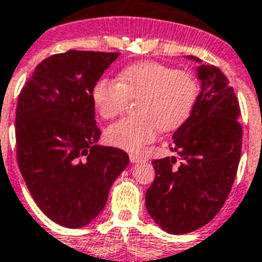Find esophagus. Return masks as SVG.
Returning <instances> with one entry per match:
<instances>
[{
  "label": "esophagus",
  "mask_w": 262,
  "mask_h": 262,
  "mask_svg": "<svg viewBox=\"0 0 262 262\" xmlns=\"http://www.w3.org/2000/svg\"><path fill=\"white\" fill-rule=\"evenodd\" d=\"M129 158H130V162H133V164H136V162H140V161H144L145 160L142 156L135 155V153H130V155H129Z\"/></svg>",
  "instance_id": "1"
}]
</instances>
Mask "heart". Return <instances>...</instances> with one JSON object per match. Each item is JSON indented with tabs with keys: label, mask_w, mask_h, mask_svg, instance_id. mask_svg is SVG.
<instances>
[{
	"label": "heart",
	"mask_w": 262,
	"mask_h": 262,
	"mask_svg": "<svg viewBox=\"0 0 262 262\" xmlns=\"http://www.w3.org/2000/svg\"><path fill=\"white\" fill-rule=\"evenodd\" d=\"M137 98V116L118 121L106 130L107 141L127 150L144 148L155 140L158 129L170 132L181 126L194 106L197 82L186 70L142 61L125 68L117 82L100 80L93 88L94 105L106 120L121 116L129 100Z\"/></svg>",
	"instance_id": "b5f03b06"
}]
</instances>
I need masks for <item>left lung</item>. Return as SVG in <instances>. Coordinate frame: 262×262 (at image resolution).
I'll return each instance as SVG.
<instances>
[{
  "instance_id": "left-lung-1",
  "label": "left lung",
  "mask_w": 262,
  "mask_h": 262,
  "mask_svg": "<svg viewBox=\"0 0 262 262\" xmlns=\"http://www.w3.org/2000/svg\"><path fill=\"white\" fill-rule=\"evenodd\" d=\"M188 58L201 62L200 58ZM201 92L188 120L173 135L176 157L153 161L155 181L145 204L150 217L170 234L199 229L225 204L236 179L243 126L239 105L225 74L214 65H200Z\"/></svg>"
}]
</instances>
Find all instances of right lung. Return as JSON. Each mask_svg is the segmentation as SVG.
Segmentation results:
<instances>
[{
	"mask_svg": "<svg viewBox=\"0 0 262 262\" xmlns=\"http://www.w3.org/2000/svg\"><path fill=\"white\" fill-rule=\"evenodd\" d=\"M120 53L69 50L38 63L18 96L17 161L38 208L81 228L104 209L129 164L126 151L97 145L93 88Z\"/></svg>",
	"mask_w": 262,
	"mask_h": 262,
	"instance_id": "right-lung-1",
	"label": "right lung"
}]
</instances>
